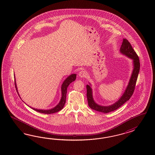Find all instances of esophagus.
<instances>
[{
	"instance_id": "esophagus-1",
	"label": "esophagus",
	"mask_w": 155,
	"mask_h": 155,
	"mask_svg": "<svg viewBox=\"0 0 155 155\" xmlns=\"http://www.w3.org/2000/svg\"><path fill=\"white\" fill-rule=\"evenodd\" d=\"M86 75H87V74H86V71H80L79 73H78L79 77H80V78H83L86 77Z\"/></svg>"
}]
</instances>
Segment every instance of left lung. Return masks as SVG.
I'll list each match as a JSON object with an SVG mask.
<instances>
[{"label":"left lung","instance_id":"8db88e82","mask_svg":"<svg viewBox=\"0 0 155 155\" xmlns=\"http://www.w3.org/2000/svg\"><path fill=\"white\" fill-rule=\"evenodd\" d=\"M120 52L123 55L126 56L132 60L133 69L127 87L122 96L116 102L109 106H102L96 103L94 101L93 89L91 88L92 86L89 82V84L86 85L88 105L90 108L94 110L104 114L115 111L117 108H119L120 106H122L125 102L128 101L133 94L136 85V81L140 71V62L139 57L137 56L136 52L133 49L131 44L126 38L123 39L122 45L120 48Z\"/></svg>","mask_w":155,"mask_h":155}]
</instances>
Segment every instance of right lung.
I'll return each mask as SVG.
<instances>
[{
	"mask_svg": "<svg viewBox=\"0 0 155 155\" xmlns=\"http://www.w3.org/2000/svg\"><path fill=\"white\" fill-rule=\"evenodd\" d=\"M76 74H71L70 75H69L65 80H64V81L63 82L62 84L61 85V97L60 99V101L59 102V103L57 104L55 107H54L53 108H51V109H48V110H42V109H38V108H33L32 107L29 106H28L27 104H26L27 106H28L29 107L32 108L35 111H38V113H42V114H53V113H57L59 111H60L62 110L66 102V93H67V89L68 87L69 86V85L71 84V82H73V81H75L76 79ZM15 78V87L16 89V91L18 93V95H19V92H18V87H17V85H16V80H15V76L14 77ZM20 97V95H19ZM21 98V97H20Z\"/></svg>",
	"mask_w": 155,
	"mask_h": 155,
	"instance_id": "1",
	"label": "right lung"
}]
</instances>
